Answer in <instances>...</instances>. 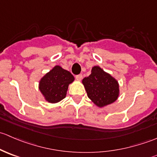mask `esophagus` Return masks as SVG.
Returning a JSON list of instances; mask_svg holds the SVG:
<instances>
[{
    "mask_svg": "<svg viewBox=\"0 0 157 157\" xmlns=\"http://www.w3.org/2000/svg\"><path fill=\"white\" fill-rule=\"evenodd\" d=\"M82 77H83L82 74H78V75H76V79H77V80H81Z\"/></svg>",
    "mask_w": 157,
    "mask_h": 157,
    "instance_id": "esophagus-1",
    "label": "esophagus"
}]
</instances>
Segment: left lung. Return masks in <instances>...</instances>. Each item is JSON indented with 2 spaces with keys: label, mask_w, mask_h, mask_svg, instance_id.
I'll use <instances>...</instances> for the list:
<instances>
[{
  "label": "left lung",
  "mask_w": 157,
  "mask_h": 157,
  "mask_svg": "<svg viewBox=\"0 0 157 157\" xmlns=\"http://www.w3.org/2000/svg\"><path fill=\"white\" fill-rule=\"evenodd\" d=\"M91 72V74L83 78L82 81L88 97L99 107L115 102L119 93L117 80L98 66L93 67Z\"/></svg>",
  "instance_id": "8db88e82"
}]
</instances>
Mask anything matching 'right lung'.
<instances>
[{
    "label": "right lung",
    "mask_w": 157,
    "mask_h": 157,
    "mask_svg": "<svg viewBox=\"0 0 157 157\" xmlns=\"http://www.w3.org/2000/svg\"><path fill=\"white\" fill-rule=\"evenodd\" d=\"M74 80L69 71L55 66L40 80L39 90L48 102L55 103L65 98L68 85Z\"/></svg>",
    "instance_id": "add662e5"
}]
</instances>
